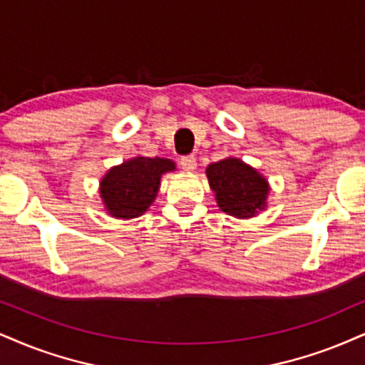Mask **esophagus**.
Returning a JSON list of instances; mask_svg holds the SVG:
<instances>
[{
	"mask_svg": "<svg viewBox=\"0 0 365 365\" xmlns=\"http://www.w3.org/2000/svg\"><path fill=\"white\" fill-rule=\"evenodd\" d=\"M181 168L184 169V170H187V173H191V170H195L196 169V157L195 155H184V157H181Z\"/></svg>",
	"mask_w": 365,
	"mask_h": 365,
	"instance_id": "obj_1",
	"label": "esophagus"
}]
</instances>
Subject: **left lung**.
<instances>
[{
    "label": "left lung",
    "mask_w": 365,
    "mask_h": 365,
    "mask_svg": "<svg viewBox=\"0 0 365 365\" xmlns=\"http://www.w3.org/2000/svg\"><path fill=\"white\" fill-rule=\"evenodd\" d=\"M218 208L235 218H254L267 208L271 186L265 175L238 157H225L206 168Z\"/></svg>",
    "instance_id": "left-lung-1"
}]
</instances>
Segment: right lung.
<instances>
[{
    "label": "right lung",
    "mask_w": 365,
    "mask_h": 365,
    "mask_svg": "<svg viewBox=\"0 0 365 365\" xmlns=\"http://www.w3.org/2000/svg\"><path fill=\"white\" fill-rule=\"evenodd\" d=\"M175 162L162 157H132L106 170L100 181L105 211L118 220L142 217L154 203L165 173H174Z\"/></svg>",
    "instance_id": "obj_1"
}]
</instances>
